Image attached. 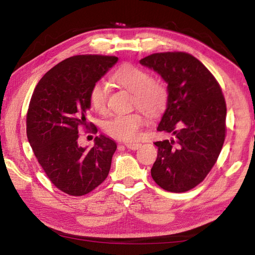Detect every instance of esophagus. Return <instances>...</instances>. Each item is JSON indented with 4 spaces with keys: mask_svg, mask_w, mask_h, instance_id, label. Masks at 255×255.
<instances>
[{
    "mask_svg": "<svg viewBox=\"0 0 255 255\" xmlns=\"http://www.w3.org/2000/svg\"><path fill=\"white\" fill-rule=\"evenodd\" d=\"M125 146H126L128 149L136 150V149L140 147V144H138V143H125Z\"/></svg>",
    "mask_w": 255,
    "mask_h": 255,
    "instance_id": "1",
    "label": "esophagus"
}]
</instances>
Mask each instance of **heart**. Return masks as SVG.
I'll use <instances>...</instances> for the list:
<instances>
[{"label":"heart","instance_id":"heart-1","mask_svg":"<svg viewBox=\"0 0 255 255\" xmlns=\"http://www.w3.org/2000/svg\"><path fill=\"white\" fill-rule=\"evenodd\" d=\"M111 80L129 92H132V105L150 117H156L165 109L169 100V91L165 83L159 79L150 77L143 68L131 64H123L112 73ZM89 100L94 110L105 111L108 100L106 84L96 82L90 89ZM145 123L146 117L143 112L135 111L115 116L107 120L103 128L109 136L128 141L138 138Z\"/></svg>","mask_w":255,"mask_h":255}]
</instances>
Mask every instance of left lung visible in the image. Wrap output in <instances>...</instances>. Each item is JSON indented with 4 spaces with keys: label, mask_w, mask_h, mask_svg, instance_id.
Returning <instances> with one entry per match:
<instances>
[{
    "label": "left lung",
    "mask_w": 255,
    "mask_h": 255,
    "mask_svg": "<svg viewBox=\"0 0 255 255\" xmlns=\"http://www.w3.org/2000/svg\"><path fill=\"white\" fill-rule=\"evenodd\" d=\"M167 83L169 100L157 130L171 139L155 141L157 158L150 174L162 189L185 192L213 169L226 133V102L221 85L204 64L183 51L140 59Z\"/></svg>",
    "instance_id": "left-lung-1"
}]
</instances>
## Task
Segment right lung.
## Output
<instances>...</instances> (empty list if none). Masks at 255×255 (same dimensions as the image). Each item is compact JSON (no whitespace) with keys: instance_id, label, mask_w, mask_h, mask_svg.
<instances>
[{"instance_id":"add662e5","label":"right lung","mask_w":255,"mask_h":255,"mask_svg":"<svg viewBox=\"0 0 255 255\" xmlns=\"http://www.w3.org/2000/svg\"><path fill=\"white\" fill-rule=\"evenodd\" d=\"M116 56L77 55L60 62L41 77L27 112V136L42 170L56 188L84 196L109 174L117 145L105 135L91 149L77 144L79 130L96 128L86 122L91 86L117 63ZM97 128L93 132H97Z\"/></svg>"}]
</instances>
